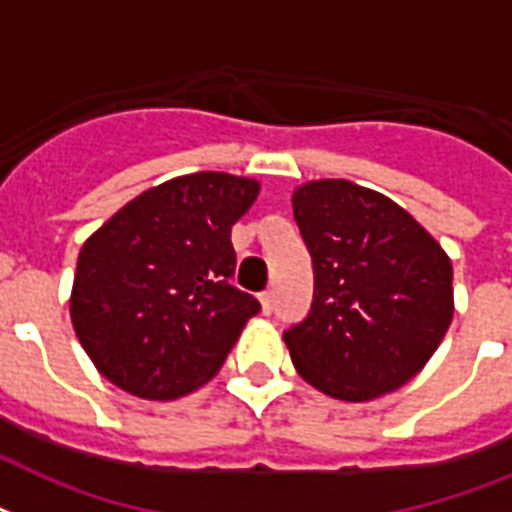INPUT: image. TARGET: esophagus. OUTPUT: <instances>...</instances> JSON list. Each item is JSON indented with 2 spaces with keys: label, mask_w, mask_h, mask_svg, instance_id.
Returning a JSON list of instances; mask_svg holds the SVG:
<instances>
[{
  "label": "esophagus",
  "mask_w": 512,
  "mask_h": 512,
  "mask_svg": "<svg viewBox=\"0 0 512 512\" xmlns=\"http://www.w3.org/2000/svg\"><path fill=\"white\" fill-rule=\"evenodd\" d=\"M260 305H263V313L270 315L276 310V294L273 292H263L260 294Z\"/></svg>",
  "instance_id": "obj_1"
}]
</instances>
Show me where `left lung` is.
Listing matches in <instances>:
<instances>
[{
	"instance_id": "left-lung-1",
	"label": "left lung",
	"mask_w": 512,
	"mask_h": 512,
	"mask_svg": "<svg viewBox=\"0 0 512 512\" xmlns=\"http://www.w3.org/2000/svg\"><path fill=\"white\" fill-rule=\"evenodd\" d=\"M292 207L315 276L307 318L284 331L294 368L344 402L400 389L452 323L450 257L397 202L344 178L299 186Z\"/></svg>"
}]
</instances>
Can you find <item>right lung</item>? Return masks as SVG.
I'll use <instances>...</instances> for the list:
<instances>
[{
    "mask_svg": "<svg viewBox=\"0 0 512 512\" xmlns=\"http://www.w3.org/2000/svg\"><path fill=\"white\" fill-rule=\"evenodd\" d=\"M260 184L228 173L170 178L131 199L81 247L70 318L97 371L144 400L207 384L260 313L231 284V226Z\"/></svg>",
    "mask_w": 512,
    "mask_h": 512,
    "instance_id": "obj_1",
    "label": "right lung"
}]
</instances>
